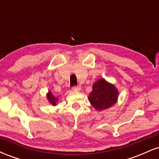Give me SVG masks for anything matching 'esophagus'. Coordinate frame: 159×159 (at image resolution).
Wrapping results in <instances>:
<instances>
[{"mask_svg":"<svg viewBox=\"0 0 159 159\" xmlns=\"http://www.w3.org/2000/svg\"><path fill=\"white\" fill-rule=\"evenodd\" d=\"M81 89V86H75V87H72V90H73L74 91H79Z\"/></svg>","mask_w":159,"mask_h":159,"instance_id":"esophagus-1","label":"esophagus"}]
</instances>
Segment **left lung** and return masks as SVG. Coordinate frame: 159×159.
Here are the masks:
<instances>
[{
	"label": "left lung",
	"instance_id": "8db88e82",
	"mask_svg": "<svg viewBox=\"0 0 159 159\" xmlns=\"http://www.w3.org/2000/svg\"><path fill=\"white\" fill-rule=\"evenodd\" d=\"M117 89L104 78L95 82L93 90L89 96V101L96 111H103L111 107L117 102Z\"/></svg>",
	"mask_w": 159,
	"mask_h": 159
}]
</instances>
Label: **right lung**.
I'll list each match as a JSON object with an SVG mask.
<instances>
[{
  "label": "right lung",
  "mask_w": 159,
  "mask_h": 159,
  "mask_svg": "<svg viewBox=\"0 0 159 159\" xmlns=\"http://www.w3.org/2000/svg\"><path fill=\"white\" fill-rule=\"evenodd\" d=\"M47 98H48V102H50V104H52L53 106L56 105L57 103L58 98L55 97L51 91H48V93H47Z\"/></svg>",
  "instance_id": "obj_1"
}]
</instances>
